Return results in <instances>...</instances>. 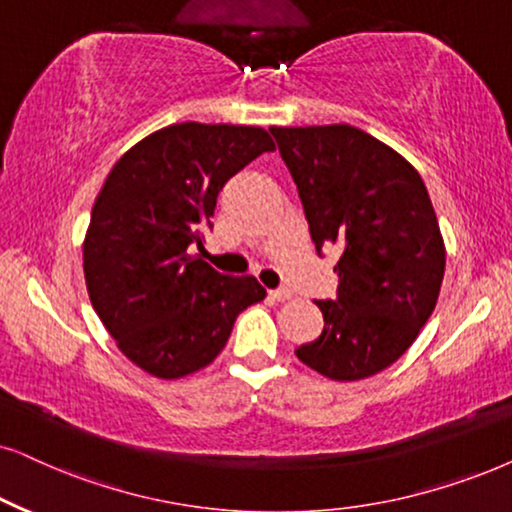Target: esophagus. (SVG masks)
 Listing matches in <instances>:
<instances>
[{"label":"esophagus","instance_id":"1","mask_svg":"<svg viewBox=\"0 0 512 512\" xmlns=\"http://www.w3.org/2000/svg\"><path fill=\"white\" fill-rule=\"evenodd\" d=\"M270 298H272V301H289V298H294V291H289V289H272L270 291Z\"/></svg>","mask_w":512,"mask_h":512}]
</instances>
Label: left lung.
Here are the masks:
<instances>
[{
    "instance_id": "left-lung-1",
    "label": "left lung",
    "mask_w": 512,
    "mask_h": 512,
    "mask_svg": "<svg viewBox=\"0 0 512 512\" xmlns=\"http://www.w3.org/2000/svg\"><path fill=\"white\" fill-rule=\"evenodd\" d=\"M317 254L338 247V294L315 301L324 329L296 357L331 381L388 369L433 315L444 240L418 171L350 124L270 126Z\"/></svg>"
}]
</instances>
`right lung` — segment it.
<instances>
[{
    "instance_id": "add662e5",
    "label": "right lung",
    "mask_w": 512,
    "mask_h": 512,
    "mask_svg": "<svg viewBox=\"0 0 512 512\" xmlns=\"http://www.w3.org/2000/svg\"><path fill=\"white\" fill-rule=\"evenodd\" d=\"M272 150L261 126L171 124L105 178L84 237L86 291L122 355L150 376L207 367L237 315L265 298L256 277L223 275L192 249L228 178Z\"/></svg>"
}]
</instances>
